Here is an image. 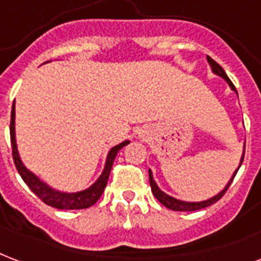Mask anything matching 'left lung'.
I'll list each match as a JSON object with an SVG mask.
<instances>
[{"label":"left lung","mask_w":261,"mask_h":261,"mask_svg":"<svg viewBox=\"0 0 261 261\" xmlns=\"http://www.w3.org/2000/svg\"><path fill=\"white\" fill-rule=\"evenodd\" d=\"M207 62H209V65L212 66V70H213L214 73L217 74V76L223 77L224 80L228 83L229 87H231L232 90H235V86H233L232 83H231V80L228 79V76L225 74V71H224L223 67L220 66L219 63H217L216 61H213V59H212L210 57H207ZM244 155H242V159H241V165H242V162H244ZM239 167H241V166H239ZM237 171H238V169H237ZM237 171L233 173L232 178L229 179V182L227 184V187H225V188H224V190L221 191L219 195H216V196H213V198H210V199H207V200H203V202H182V200L174 199V198H171V196H169V195L165 194V192H162V191L159 190V187H158L155 181H153V177H152L150 170H149V184H150V190H152V194L155 195L156 199L159 200L160 203L163 204V206H166L167 209L175 210V212H195V210L204 209V207H207V206H210V204L216 203L217 200L221 199V198L224 196V194H225V192H227V190L229 188V185H231V182L233 181V178H235Z\"/></svg>","instance_id":"8db88e82"}]
</instances>
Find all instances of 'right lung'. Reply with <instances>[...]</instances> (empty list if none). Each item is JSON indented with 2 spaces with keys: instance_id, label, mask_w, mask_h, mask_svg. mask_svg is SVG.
<instances>
[{
  "instance_id": "obj_1",
  "label": "right lung",
  "mask_w": 261,
  "mask_h": 261,
  "mask_svg": "<svg viewBox=\"0 0 261 261\" xmlns=\"http://www.w3.org/2000/svg\"><path fill=\"white\" fill-rule=\"evenodd\" d=\"M9 131H11V144H12V156L15 166H16L19 174L23 178V181L28 184L30 190L37 195L38 198L48 206L57 207L61 210H79V209H87L92 204L96 203V200L101 198L102 192L105 190L108 179H109V174H111L112 166L115 162V158L117 155V152L125 146L127 144H130V141H124L119 145L113 146L109 153H108V159H106L105 169L101 177L96 179L95 182L88 188L82 192H76V194H65V192H58V191L49 188L47 184H44L42 181L38 179V177L33 174L32 171H29L24 166H23L22 160L19 158L16 148V140H15V101H13L12 112H11V125H9Z\"/></svg>"
}]
</instances>
